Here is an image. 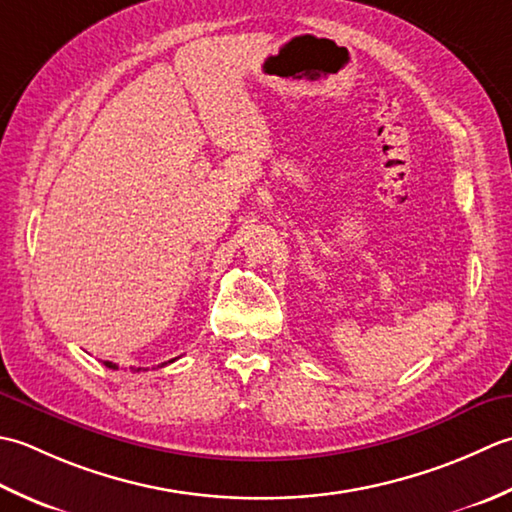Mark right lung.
I'll return each instance as SVG.
<instances>
[{
  "instance_id": "obj_1",
  "label": "right lung",
  "mask_w": 512,
  "mask_h": 512,
  "mask_svg": "<svg viewBox=\"0 0 512 512\" xmlns=\"http://www.w3.org/2000/svg\"><path fill=\"white\" fill-rule=\"evenodd\" d=\"M170 362H172V360H170ZM103 364H106V367H108V369H119V367H117V364H114V362H103ZM163 364H168V362H163ZM163 364H161V367H163ZM134 371H141V367H139V369H134Z\"/></svg>"
}]
</instances>
